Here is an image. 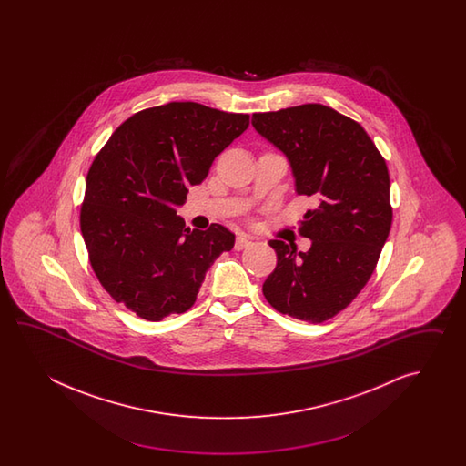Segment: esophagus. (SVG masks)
I'll return each mask as SVG.
<instances>
[{
    "label": "esophagus",
    "mask_w": 466,
    "mask_h": 466,
    "mask_svg": "<svg viewBox=\"0 0 466 466\" xmlns=\"http://www.w3.org/2000/svg\"><path fill=\"white\" fill-rule=\"evenodd\" d=\"M249 245H251V241H249L247 237H238L237 241H235V249L241 251V249H245V248L249 247Z\"/></svg>",
    "instance_id": "obj_1"
}]
</instances>
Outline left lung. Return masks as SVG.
<instances>
[{
	"label": "left lung",
	"instance_id": "left-lung-1",
	"mask_svg": "<svg viewBox=\"0 0 466 466\" xmlns=\"http://www.w3.org/2000/svg\"><path fill=\"white\" fill-rule=\"evenodd\" d=\"M251 123L287 155L298 195L318 203L298 228L311 239L307 253L269 241L277 268L263 295L283 315L323 323L377 268L393 219L387 161L358 121L319 103L255 113Z\"/></svg>",
	"mask_w": 466,
	"mask_h": 466
}]
</instances>
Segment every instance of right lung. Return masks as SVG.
Wrapping results in <instances>:
<instances>
[{"instance_id":"1","label":"right lung","mask_w":466,"mask_h":466,"mask_svg":"<svg viewBox=\"0 0 466 466\" xmlns=\"http://www.w3.org/2000/svg\"><path fill=\"white\" fill-rule=\"evenodd\" d=\"M248 125L249 115L171 101L129 116L93 159L79 228L101 287L137 317L188 311L208 268L235 245L218 223L189 231L175 207Z\"/></svg>"}]
</instances>
